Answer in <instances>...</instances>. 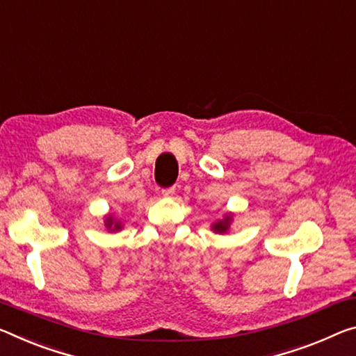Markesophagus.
<instances>
[{"label":"esophagus","instance_id":"obj_1","mask_svg":"<svg viewBox=\"0 0 356 356\" xmlns=\"http://www.w3.org/2000/svg\"><path fill=\"white\" fill-rule=\"evenodd\" d=\"M174 193H176V188L171 187V188H165L161 190V195L165 196V198H171V196H174Z\"/></svg>","mask_w":356,"mask_h":356}]
</instances>
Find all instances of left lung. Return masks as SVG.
<instances>
[{
  "label": "left lung",
  "instance_id": "8db88e82",
  "mask_svg": "<svg viewBox=\"0 0 356 356\" xmlns=\"http://www.w3.org/2000/svg\"><path fill=\"white\" fill-rule=\"evenodd\" d=\"M233 220H234V213L227 212L222 218L216 220V222L211 225V229L217 234H227L229 228H231V223H233Z\"/></svg>",
  "mask_w": 356,
  "mask_h": 356
}]
</instances>
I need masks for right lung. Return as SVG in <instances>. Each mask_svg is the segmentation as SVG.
<instances>
[{
  "mask_svg": "<svg viewBox=\"0 0 356 356\" xmlns=\"http://www.w3.org/2000/svg\"><path fill=\"white\" fill-rule=\"evenodd\" d=\"M104 227L109 233H115V231H120L123 228V223L112 213H107V216H104Z\"/></svg>",
  "mask_w": 356,
  "mask_h": 356,
  "instance_id": "1",
  "label": "right lung"
}]
</instances>
